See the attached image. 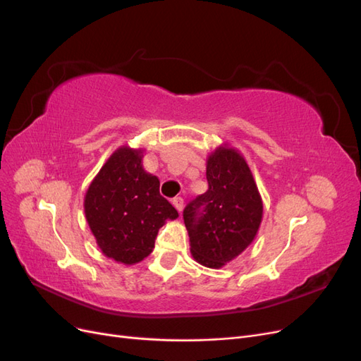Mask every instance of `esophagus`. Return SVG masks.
I'll return each instance as SVG.
<instances>
[{
	"label": "esophagus",
	"instance_id": "obj_1",
	"mask_svg": "<svg viewBox=\"0 0 361 361\" xmlns=\"http://www.w3.org/2000/svg\"><path fill=\"white\" fill-rule=\"evenodd\" d=\"M171 203H173V206L176 207V209H178L179 212L183 209V199H182V197H174V199L171 200Z\"/></svg>",
	"mask_w": 361,
	"mask_h": 361
}]
</instances>
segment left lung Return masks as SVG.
<instances>
[{
	"label": "left lung",
	"instance_id": "1",
	"mask_svg": "<svg viewBox=\"0 0 361 361\" xmlns=\"http://www.w3.org/2000/svg\"><path fill=\"white\" fill-rule=\"evenodd\" d=\"M207 191L183 209L194 259L220 268L253 241L262 221L260 195L245 159L220 147L207 159Z\"/></svg>",
	"mask_w": 361,
	"mask_h": 361
}]
</instances>
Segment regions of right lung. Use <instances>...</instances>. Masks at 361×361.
<instances>
[{
	"mask_svg": "<svg viewBox=\"0 0 361 361\" xmlns=\"http://www.w3.org/2000/svg\"><path fill=\"white\" fill-rule=\"evenodd\" d=\"M85 216L102 253L133 265L155 247L158 231L179 214L159 194V180L141 167V150L120 147L94 178Z\"/></svg>",
	"mask_w": 361,
	"mask_h": 361,
	"instance_id": "obj_1",
	"label": "right lung"
}]
</instances>
